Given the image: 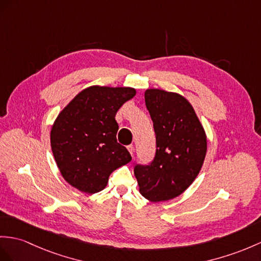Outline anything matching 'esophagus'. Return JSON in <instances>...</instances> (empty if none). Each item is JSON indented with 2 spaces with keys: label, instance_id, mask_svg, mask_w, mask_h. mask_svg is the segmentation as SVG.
<instances>
[{
  "label": "esophagus",
  "instance_id": "34e87169",
  "mask_svg": "<svg viewBox=\"0 0 261 261\" xmlns=\"http://www.w3.org/2000/svg\"><path fill=\"white\" fill-rule=\"evenodd\" d=\"M127 149H128V151L130 152V155L133 156V155H134V145H128V146H127Z\"/></svg>",
  "mask_w": 261,
  "mask_h": 261
}]
</instances>
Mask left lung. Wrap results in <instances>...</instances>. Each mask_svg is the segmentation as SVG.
Masks as SVG:
<instances>
[{
	"mask_svg": "<svg viewBox=\"0 0 261 261\" xmlns=\"http://www.w3.org/2000/svg\"><path fill=\"white\" fill-rule=\"evenodd\" d=\"M145 103L156 135V152L148 165L135 164L134 174L146 199H173L192 185L207 151L205 130L181 95L151 88Z\"/></svg>",
	"mask_w": 261,
	"mask_h": 261,
	"instance_id": "obj_1",
	"label": "left lung"
}]
</instances>
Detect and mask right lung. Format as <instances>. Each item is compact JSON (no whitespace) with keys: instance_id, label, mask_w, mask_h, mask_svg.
I'll list each match as a JSON object with an SVG mask.
<instances>
[{"instance_id":"right-lung-1","label":"right lung","mask_w":261,"mask_h":261,"mask_svg":"<svg viewBox=\"0 0 261 261\" xmlns=\"http://www.w3.org/2000/svg\"><path fill=\"white\" fill-rule=\"evenodd\" d=\"M132 87L91 86L63 110L50 130V147L64 179L83 193L103 190L114 170L132 161L117 143L115 115L135 96Z\"/></svg>"}]
</instances>
